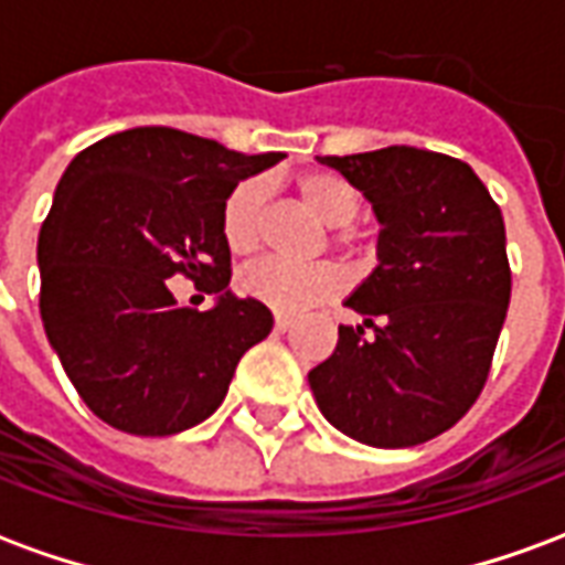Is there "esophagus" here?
I'll return each instance as SVG.
<instances>
[{
    "instance_id": "obj_1",
    "label": "esophagus",
    "mask_w": 565,
    "mask_h": 565,
    "mask_svg": "<svg viewBox=\"0 0 565 565\" xmlns=\"http://www.w3.org/2000/svg\"><path fill=\"white\" fill-rule=\"evenodd\" d=\"M294 327V318H287V315H275V330L287 332Z\"/></svg>"
}]
</instances>
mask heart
I'll return each mask as SVG.
<instances>
[{
    "label": "heart",
    "mask_w": 565,
    "mask_h": 565,
    "mask_svg": "<svg viewBox=\"0 0 565 565\" xmlns=\"http://www.w3.org/2000/svg\"><path fill=\"white\" fill-rule=\"evenodd\" d=\"M296 196L323 226H343L339 242H348V223L356 221L363 196L351 181L332 172H311L299 178ZM266 226V186L263 181H242L230 190L221 211V233L233 254H250L263 242ZM242 294L281 315H299L311 306L330 302L344 290V275L332 263L287 266L281 259H257L238 275Z\"/></svg>",
    "instance_id": "1"
}]
</instances>
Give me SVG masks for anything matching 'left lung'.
Here are the masks:
<instances>
[{
	"label": "left lung",
	"instance_id": "8db88e82",
	"mask_svg": "<svg viewBox=\"0 0 565 565\" xmlns=\"http://www.w3.org/2000/svg\"><path fill=\"white\" fill-rule=\"evenodd\" d=\"M372 202L379 266L344 306L330 360L308 372L318 408L372 448H412L457 424L484 391L505 323V223L472 166L436 150L320 157Z\"/></svg>",
	"mask_w": 565,
	"mask_h": 565
}]
</instances>
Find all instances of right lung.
<instances>
[{"label":"right lung","instance_id":"obj_1","mask_svg":"<svg viewBox=\"0 0 565 565\" xmlns=\"http://www.w3.org/2000/svg\"><path fill=\"white\" fill-rule=\"evenodd\" d=\"M284 153H238L169 127H136L68 162L39 233L42 323L93 415L132 436H174L217 412L271 311L230 290L221 211ZM184 274L218 296L173 302Z\"/></svg>","mask_w":565,"mask_h":565}]
</instances>
